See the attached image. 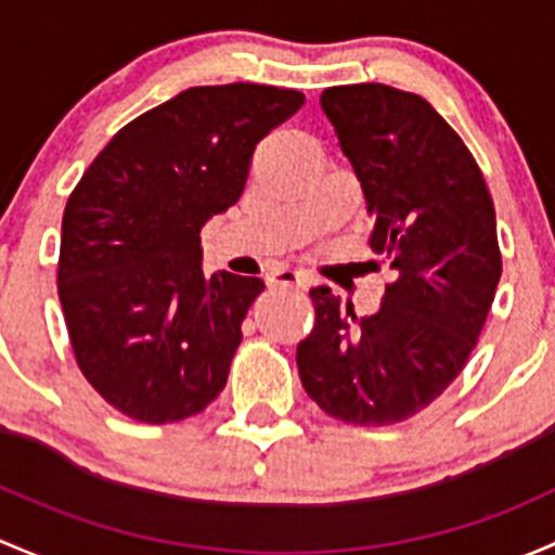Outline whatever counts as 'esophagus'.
<instances>
[{
  "label": "esophagus",
  "mask_w": 555,
  "mask_h": 555,
  "mask_svg": "<svg viewBox=\"0 0 555 555\" xmlns=\"http://www.w3.org/2000/svg\"><path fill=\"white\" fill-rule=\"evenodd\" d=\"M272 283L275 285H296V288H305L310 283V275L305 270H294V267H283V270L272 272Z\"/></svg>",
  "instance_id": "1"
}]
</instances>
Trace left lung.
<instances>
[{"label": "left lung", "instance_id": "left-lung-1", "mask_svg": "<svg viewBox=\"0 0 555 555\" xmlns=\"http://www.w3.org/2000/svg\"><path fill=\"white\" fill-rule=\"evenodd\" d=\"M320 106L361 181L371 250L396 280L363 318L328 285L312 288L315 325L296 365L325 414L396 425L460 376L487 323L502 275L494 203L470 150L422 95L339 85Z\"/></svg>", "mask_w": 555, "mask_h": 555}]
</instances>
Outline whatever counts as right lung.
Returning a JSON list of instances; mask_svg holds the SVG:
<instances>
[{
    "mask_svg": "<svg viewBox=\"0 0 555 555\" xmlns=\"http://www.w3.org/2000/svg\"><path fill=\"white\" fill-rule=\"evenodd\" d=\"M299 90L190 88L125 125L64 210L59 296L85 379L150 425L199 414L227 385L264 280L203 272L199 230L235 205L256 144Z\"/></svg>",
    "mask_w": 555,
    "mask_h": 555,
    "instance_id": "1",
    "label": "right lung"
}]
</instances>
